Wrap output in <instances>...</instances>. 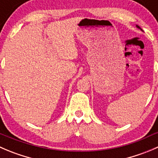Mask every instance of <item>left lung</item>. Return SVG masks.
<instances>
[{
	"label": "left lung",
	"mask_w": 158,
	"mask_h": 158,
	"mask_svg": "<svg viewBox=\"0 0 158 158\" xmlns=\"http://www.w3.org/2000/svg\"><path fill=\"white\" fill-rule=\"evenodd\" d=\"M137 27H138V28H140V29H141V28H140V27H139V26H138V25H137Z\"/></svg>",
	"instance_id": "1"
}]
</instances>
